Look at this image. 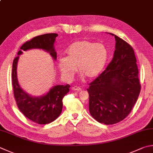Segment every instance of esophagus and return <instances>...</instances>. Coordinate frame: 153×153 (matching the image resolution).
Instances as JSON below:
<instances>
[{
  "label": "esophagus",
  "instance_id": "34e87169",
  "mask_svg": "<svg viewBox=\"0 0 153 153\" xmlns=\"http://www.w3.org/2000/svg\"><path fill=\"white\" fill-rule=\"evenodd\" d=\"M72 90L74 91H77V92H79L81 91V88H80L79 86H74L72 87Z\"/></svg>",
  "mask_w": 153,
  "mask_h": 153
}]
</instances>
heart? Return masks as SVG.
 Listing matches in <instances>:
<instances>
[{"mask_svg":"<svg viewBox=\"0 0 153 153\" xmlns=\"http://www.w3.org/2000/svg\"><path fill=\"white\" fill-rule=\"evenodd\" d=\"M66 58L59 60V67L62 76L70 80L76 73L93 79L101 73L108 58V51L101 43L79 41L71 45L66 51Z\"/></svg>","mask_w":153,"mask_h":153,"instance_id":"b5f03b06","label":"heart"}]
</instances>
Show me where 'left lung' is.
Returning a JSON list of instances; mask_svg holds the SVG:
<instances>
[{"instance_id": "obj_1", "label": "left lung", "mask_w": 153, "mask_h": 153, "mask_svg": "<svg viewBox=\"0 0 153 153\" xmlns=\"http://www.w3.org/2000/svg\"><path fill=\"white\" fill-rule=\"evenodd\" d=\"M114 36V56L107 67L89 84V111L99 123L113 125L128 116L140 91L139 70L131 46Z\"/></svg>"}]
</instances>
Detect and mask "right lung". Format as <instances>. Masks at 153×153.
Masks as SVG:
<instances>
[{"mask_svg":"<svg viewBox=\"0 0 153 153\" xmlns=\"http://www.w3.org/2000/svg\"><path fill=\"white\" fill-rule=\"evenodd\" d=\"M58 34L48 33L34 37L23 44L18 55L22 51L30 48H42L50 53L53 58L56 59V53L54 48V42ZM19 56L14 58L13 62L12 85L14 97L20 111L34 123L45 125L54 121L62 112V99L69 92L70 85H56L52 88L45 96L33 97L28 95L20 86L16 75V66Z\"/></svg>","mask_w":153,"mask_h":153,"instance_id":"obj_1","label":"right lung"}]
</instances>
